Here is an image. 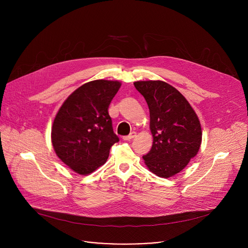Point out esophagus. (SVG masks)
<instances>
[{
	"label": "esophagus",
	"instance_id": "34e87169",
	"mask_svg": "<svg viewBox=\"0 0 248 248\" xmlns=\"http://www.w3.org/2000/svg\"><path fill=\"white\" fill-rule=\"evenodd\" d=\"M135 136H136V132H135V131H132V132H131V133H129L128 135L124 136V137H123V139H124V140H130V139L134 138Z\"/></svg>",
	"mask_w": 248,
	"mask_h": 248
}]
</instances>
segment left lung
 <instances>
[{
    "instance_id": "8db88e82",
    "label": "left lung",
    "mask_w": 248,
    "mask_h": 248,
    "mask_svg": "<svg viewBox=\"0 0 248 248\" xmlns=\"http://www.w3.org/2000/svg\"><path fill=\"white\" fill-rule=\"evenodd\" d=\"M150 112L151 150L143 156L156 175L168 179L184 170L196 156L202 141L198 117L184 95L161 80L136 81Z\"/></svg>"
}]
</instances>
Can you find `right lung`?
<instances>
[{
  "label": "right lung",
  "instance_id": "right-lung-1",
  "mask_svg": "<svg viewBox=\"0 0 248 248\" xmlns=\"http://www.w3.org/2000/svg\"><path fill=\"white\" fill-rule=\"evenodd\" d=\"M121 85L104 79L87 82L70 94L57 113L52 144L57 156L74 171L93 172L119 142L108 109Z\"/></svg>",
  "mask_w": 248,
  "mask_h": 248
}]
</instances>
